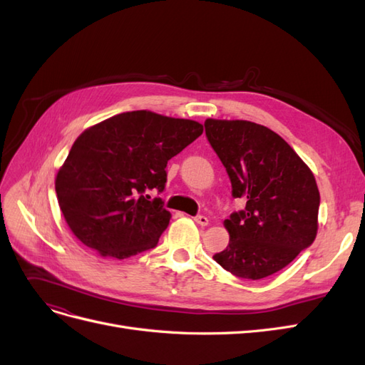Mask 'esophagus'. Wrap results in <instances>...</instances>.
Returning <instances> with one entry per match:
<instances>
[{
	"label": "esophagus",
	"instance_id": "1",
	"mask_svg": "<svg viewBox=\"0 0 365 365\" xmlns=\"http://www.w3.org/2000/svg\"><path fill=\"white\" fill-rule=\"evenodd\" d=\"M193 219H195L196 224H200V225H202V227H207V225H208V217H205V216H196V217H193Z\"/></svg>",
	"mask_w": 365,
	"mask_h": 365
}]
</instances>
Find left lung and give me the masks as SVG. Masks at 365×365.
I'll return each instance as SVG.
<instances>
[{
	"instance_id": "8db88e82",
	"label": "left lung",
	"mask_w": 365,
	"mask_h": 365,
	"mask_svg": "<svg viewBox=\"0 0 365 365\" xmlns=\"http://www.w3.org/2000/svg\"><path fill=\"white\" fill-rule=\"evenodd\" d=\"M210 145L245 210L224 220L228 247L213 259L242 279L283 269L317 237L319 192L307 164L280 135L248 120H205Z\"/></svg>"
}]
</instances>
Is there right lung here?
I'll use <instances>...</instances> for the list:
<instances>
[{
	"mask_svg": "<svg viewBox=\"0 0 365 365\" xmlns=\"http://www.w3.org/2000/svg\"><path fill=\"white\" fill-rule=\"evenodd\" d=\"M202 130L195 120L146 109L85 129L54 180L71 233L102 257L118 260L157 247L170 213L145 192H163L168 161Z\"/></svg>",
	"mask_w": 365,
	"mask_h": 365,
	"instance_id": "right-lung-1",
	"label": "right lung"
}]
</instances>
